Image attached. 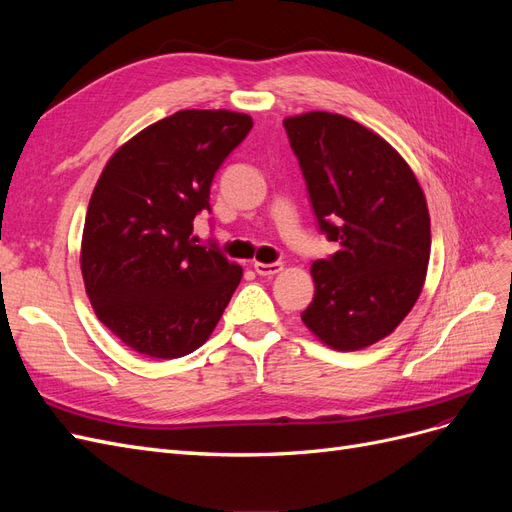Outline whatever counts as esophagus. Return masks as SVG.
Wrapping results in <instances>:
<instances>
[{"label":"esophagus","instance_id":"1","mask_svg":"<svg viewBox=\"0 0 512 512\" xmlns=\"http://www.w3.org/2000/svg\"><path fill=\"white\" fill-rule=\"evenodd\" d=\"M284 269V265H280V262H271V265H267V262H254V271L258 275H277Z\"/></svg>","mask_w":512,"mask_h":512}]
</instances>
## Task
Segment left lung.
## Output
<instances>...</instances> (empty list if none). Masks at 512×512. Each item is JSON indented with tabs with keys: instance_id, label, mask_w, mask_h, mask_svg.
Returning a JSON list of instances; mask_svg holds the SVG:
<instances>
[{
	"instance_id": "obj_1",
	"label": "left lung",
	"mask_w": 512,
	"mask_h": 512,
	"mask_svg": "<svg viewBox=\"0 0 512 512\" xmlns=\"http://www.w3.org/2000/svg\"><path fill=\"white\" fill-rule=\"evenodd\" d=\"M320 230L339 250L316 260L314 301L301 314L339 352L391 335L421 297L431 224L412 168L363 123L309 111L284 119Z\"/></svg>"
}]
</instances>
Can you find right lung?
<instances>
[{"label": "right lung", "mask_w": 512, "mask_h": 512, "mask_svg": "<svg viewBox=\"0 0 512 512\" xmlns=\"http://www.w3.org/2000/svg\"><path fill=\"white\" fill-rule=\"evenodd\" d=\"M254 121L188 108L123 143L91 194L81 273L104 327L149 359H179L203 346L243 269L196 245V213L209 209L215 170Z\"/></svg>", "instance_id": "right-lung-1"}]
</instances>
